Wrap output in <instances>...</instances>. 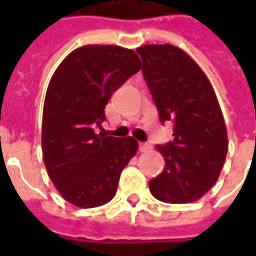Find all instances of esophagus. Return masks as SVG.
I'll return each instance as SVG.
<instances>
[{"label": "esophagus", "instance_id": "esophagus-1", "mask_svg": "<svg viewBox=\"0 0 256 256\" xmlns=\"http://www.w3.org/2000/svg\"><path fill=\"white\" fill-rule=\"evenodd\" d=\"M138 150H141V152H148V150H152V145L148 144V142H140Z\"/></svg>", "mask_w": 256, "mask_h": 256}]
</instances>
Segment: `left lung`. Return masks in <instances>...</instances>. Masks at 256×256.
<instances>
[{
	"instance_id": "left-lung-1",
	"label": "left lung",
	"mask_w": 256,
	"mask_h": 256,
	"mask_svg": "<svg viewBox=\"0 0 256 256\" xmlns=\"http://www.w3.org/2000/svg\"><path fill=\"white\" fill-rule=\"evenodd\" d=\"M137 52L162 123L172 122L174 140L156 145L166 166L150 181L160 202L192 203L216 182L228 154V132L220 102L202 68L182 49L145 45Z\"/></svg>"
}]
</instances>
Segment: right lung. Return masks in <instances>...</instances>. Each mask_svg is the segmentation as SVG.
Wrapping results in <instances>:
<instances>
[{
	"mask_svg": "<svg viewBox=\"0 0 256 256\" xmlns=\"http://www.w3.org/2000/svg\"><path fill=\"white\" fill-rule=\"evenodd\" d=\"M141 70L137 53L114 45H86L64 58L49 82L42 118L48 174L68 203L92 208L115 196L120 172L138 150L133 137L96 134L106 106Z\"/></svg>",
	"mask_w": 256,
	"mask_h": 256,
	"instance_id": "right-lung-1",
	"label": "right lung"
}]
</instances>
